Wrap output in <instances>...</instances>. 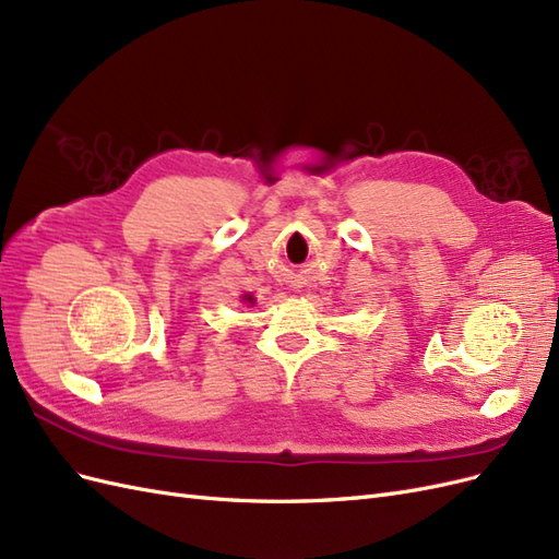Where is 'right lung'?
Listing matches in <instances>:
<instances>
[{"instance_id":"obj_1","label":"right lung","mask_w":559,"mask_h":559,"mask_svg":"<svg viewBox=\"0 0 559 559\" xmlns=\"http://www.w3.org/2000/svg\"><path fill=\"white\" fill-rule=\"evenodd\" d=\"M245 300H249V302H253V298H251V296H245Z\"/></svg>"}]
</instances>
